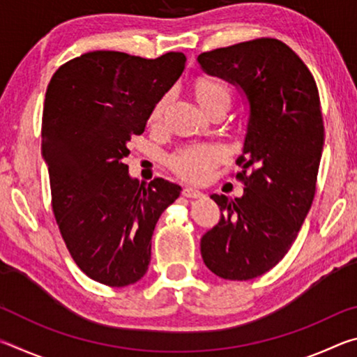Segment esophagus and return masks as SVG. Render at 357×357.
<instances>
[{
  "label": "esophagus",
  "mask_w": 357,
  "mask_h": 357,
  "mask_svg": "<svg viewBox=\"0 0 357 357\" xmlns=\"http://www.w3.org/2000/svg\"><path fill=\"white\" fill-rule=\"evenodd\" d=\"M183 195L185 198H202L203 193L200 190H197V189H192V187H184Z\"/></svg>",
  "instance_id": "1"
}]
</instances>
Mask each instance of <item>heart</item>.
I'll return each instance as SVG.
<instances>
[{"instance_id": "1", "label": "heart", "mask_w": 357, "mask_h": 357, "mask_svg": "<svg viewBox=\"0 0 357 357\" xmlns=\"http://www.w3.org/2000/svg\"><path fill=\"white\" fill-rule=\"evenodd\" d=\"M193 91H195L197 100L206 112L213 110L219 104H229L231 100V91L228 84L217 77H198L193 83ZM164 108L165 99H160L151 112V123H157L160 119ZM223 157L225 153L217 144H190L173 153L168 159V165L183 179L202 184L211 178L214 167L223 160Z\"/></svg>"}]
</instances>
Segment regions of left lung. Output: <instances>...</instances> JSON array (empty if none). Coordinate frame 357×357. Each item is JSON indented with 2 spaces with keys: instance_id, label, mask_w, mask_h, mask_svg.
Segmentation results:
<instances>
[{
  "instance_id": "left-lung-1",
  "label": "left lung",
  "mask_w": 357,
  "mask_h": 357,
  "mask_svg": "<svg viewBox=\"0 0 357 357\" xmlns=\"http://www.w3.org/2000/svg\"><path fill=\"white\" fill-rule=\"evenodd\" d=\"M211 75L243 88L250 105L236 179L244 195L213 193L220 222L202 238L204 264L225 280H250L287 255L309 214L324 144L318 88L279 39L259 38L198 56Z\"/></svg>"
}]
</instances>
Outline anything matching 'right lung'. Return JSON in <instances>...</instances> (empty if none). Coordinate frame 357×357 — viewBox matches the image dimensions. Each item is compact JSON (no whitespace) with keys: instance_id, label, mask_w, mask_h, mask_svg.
<instances>
[{"instance_id":"right-lung-1","label":"right lung","mask_w":357,"mask_h":357,"mask_svg":"<svg viewBox=\"0 0 357 357\" xmlns=\"http://www.w3.org/2000/svg\"><path fill=\"white\" fill-rule=\"evenodd\" d=\"M184 64L179 52L98 50L64 63L47 86L40 135L53 214L78 268L104 285L146 274L155 223L181 193L162 178L140 184L123 160Z\"/></svg>"}]
</instances>
